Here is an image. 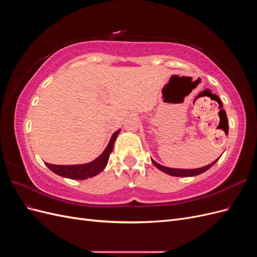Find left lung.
<instances>
[{"label":"left lung","instance_id":"8db88e82","mask_svg":"<svg viewBox=\"0 0 257 257\" xmlns=\"http://www.w3.org/2000/svg\"><path fill=\"white\" fill-rule=\"evenodd\" d=\"M153 164L157 166L160 170H162L163 173H165L167 175H170V176H174V177H193V176H197V175H200L205 173L206 170H208L210 167H211L212 165H214L216 161L215 160L214 162H212L211 164H209L207 166H204L201 168H196V169H179V168H169V167H165V166H162L160 165L159 163H157L155 161L151 160Z\"/></svg>","mask_w":257,"mask_h":257}]
</instances>
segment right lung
I'll use <instances>...</instances> for the list:
<instances>
[{"instance_id": "obj_1", "label": "right lung", "mask_w": 257, "mask_h": 257, "mask_svg": "<svg viewBox=\"0 0 257 257\" xmlns=\"http://www.w3.org/2000/svg\"><path fill=\"white\" fill-rule=\"evenodd\" d=\"M120 130L114 132L113 135L110 138V142L106 147L104 152L99 155L97 159L92 161L87 164H80V165H52L46 163L47 167L61 177H65L69 179H76V180H84V179L92 178L99 174L102 170L106 167L108 160H109V155L112 152L113 145L115 142V138L118 136Z\"/></svg>"}]
</instances>
